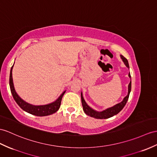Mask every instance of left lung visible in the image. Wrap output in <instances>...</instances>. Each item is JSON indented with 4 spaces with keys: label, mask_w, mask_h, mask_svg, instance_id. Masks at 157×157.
Wrapping results in <instances>:
<instances>
[{
    "label": "left lung",
    "mask_w": 157,
    "mask_h": 157,
    "mask_svg": "<svg viewBox=\"0 0 157 157\" xmlns=\"http://www.w3.org/2000/svg\"><path fill=\"white\" fill-rule=\"evenodd\" d=\"M121 58L122 59V60H123L126 67L129 68V65H128V63L127 59H126L125 57H124L123 55H121ZM128 76L131 78V82H130L128 86V94L124 98L123 101L121 102L120 103H118V104L112 106V107L106 109V110H102V111H101V112L97 111V110H94V109L90 108V106L86 104V102H85V99H84V98L82 97V93H81V101H82V105L84 112H85L87 114V115H89L91 117L95 118H98V119H106V118H109L110 117H112L114 115H116V114H117L122 109L124 108V106H125L126 103H127L128 99L130 93H131V74H130V72L128 74Z\"/></svg>",
    "instance_id": "8db88e82"
}]
</instances>
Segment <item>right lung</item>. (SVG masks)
Here are the masks:
<instances>
[{
	"instance_id": "right-lung-1",
	"label": "right lung",
	"mask_w": 157,
	"mask_h": 157,
	"mask_svg": "<svg viewBox=\"0 0 157 157\" xmlns=\"http://www.w3.org/2000/svg\"><path fill=\"white\" fill-rule=\"evenodd\" d=\"M13 66L14 64L13 65V67H11V69H10L9 85L10 88L11 93H12L14 101H16L18 105L26 113L33 114V115L38 116V117L48 116V115H50V114L55 113L60 108L62 98L66 91H64L63 93L60 94V96L57 98L55 102L50 103V104L45 105H38V106L30 105L29 103L26 102L25 101L22 100V99L18 96V94L16 93V90L14 89L13 80V75H12Z\"/></svg>"
}]
</instances>
